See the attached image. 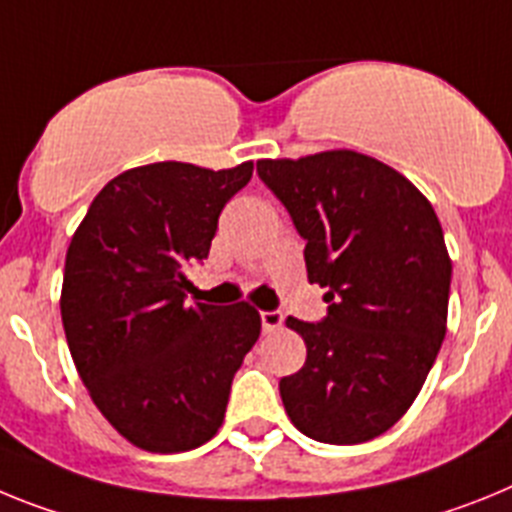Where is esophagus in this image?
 I'll use <instances>...</instances> for the list:
<instances>
[{
    "label": "esophagus",
    "instance_id": "34e87169",
    "mask_svg": "<svg viewBox=\"0 0 512 512\" xmlns=\"http://www.w3.org/2000/svg\"><path fill=\"white\" fill-rule=\"evenodd\" d=\"M262 332H275L283 327V314L281 311H262Z\"/></svg>",
    "mask_w": 512,
    "mask_h": 512
}]
</instances>
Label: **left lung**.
<instances>
[{"label": "left lung", "mask_w": 512, "mask_h": 512, "mask_svg": "<svg viewBox=\"0 0 512 512\" xmlns=\"http://www.w3.org/2000/svg\"><path fill=\"white\" fill-rule=\"evenodd\" d=\"M262 182L306 239L324 322L286 324L306 345L281 379L288 417L332 446L366 443L410 410L441 350L451 257L433 206L402 172L353 149L260 159Z\"/></svg>", "instance_id": "obj_1"}]
</instances>
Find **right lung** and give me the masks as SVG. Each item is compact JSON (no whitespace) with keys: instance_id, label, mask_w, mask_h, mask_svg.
Listing matches in <instances>:
<instances>
[{"instance_id":"add662e5","label":"right lung","mask_w":512,"mask_h":512,"mask_svg":"<svg viewBox=\"0 0 512 512\" xmlns=\"http://www.w3.org/2000/svg\"><path fill=\"white\" fill-rule=\"evenodd\" d=\"M255 164L206 170L154 162L95 195L66 250L61 322L79 379L102 417L151 453L219 433L231 379L260 337L247 301H185V268L206 260L229 198Z\"/></svg>"}]
</instances>
